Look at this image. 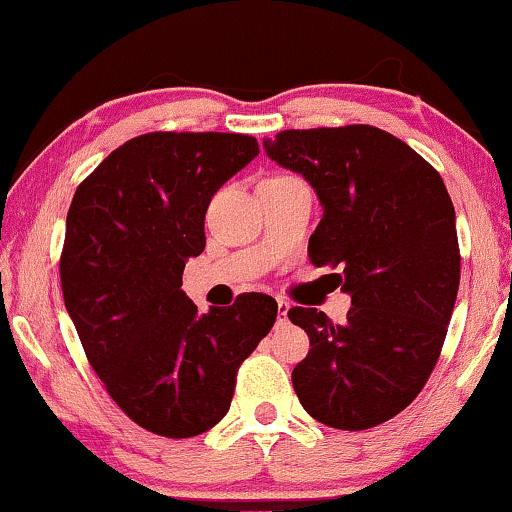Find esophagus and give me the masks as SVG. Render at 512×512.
<instances>
[{"mask_svg": "<svg viewBox=\"0 0 512 512\" xmlns=\"http://www.w3.org/2000/svg\"><path fill=\"white\" fill-rule=\"evenodd\" d=\"M288 312H290V304L286 300H278V326L288 321Z\"/></svg>", "mask_w": 512, "mask_h": 512, "instance_id": "esophagus-1", "label": "esophagus"}]
</instances>
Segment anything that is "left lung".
<instances>
[{"mask_svg":"<svg viewBox=\"0 0 512 512\" xmlns=\"http://www.w3.org/2000/svg\"><path fill=\"white\" fill-rule=\"evenodd\" d=\"M262 146L314 189L309 260L340 264L352 297L342 323L288 312L309 335L297 399L328 428H375L418 397L442 352L461 278L454 203L435 167L378 127L288 129Z\"/></svg>","mask_w":512,"mask_h":512,"instance_id":"1","label":"left lung"}]
</instances>
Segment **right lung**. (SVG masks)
Masks as SVG:
<instances>
[{
  "mask_svg": "<svg viewBox=\"0 0 512 512\" xmlns=\"http://www.w3.org/2000/svg\"><path fill=\"white\" fill-rule=\"evenodd\" d=\"M257 155L248 134H141L115 148L70 203L66 309L115 404L155 435L215 428L238 366L276 321L269 295L245 293L200 314L181 290L186 262L205 250L212 196Z\"/></svg>",
  "mask_w": 512,
  "mask_h": 512,
  "instance_id": "obj_1",
  "label": "right lung"
}]
</instances>
